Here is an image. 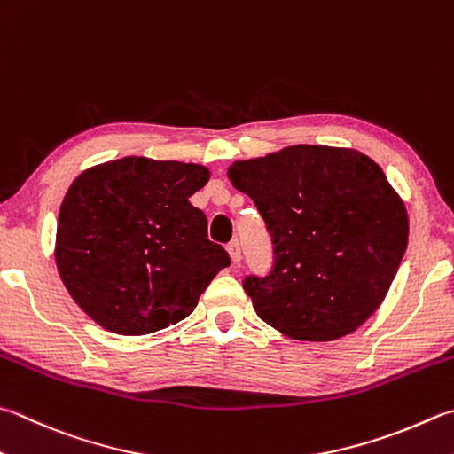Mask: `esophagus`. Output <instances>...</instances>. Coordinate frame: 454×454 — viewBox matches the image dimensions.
Masks as SVG:
<instances>
[{
  "label": "esophagus",
  "instance_id": "esophagus-1",
  "mask_svg": "<svg viewBox=\"0 0 454 454\" xmlns=\"http://www.w3.org/2000/svg\"><path fill=\"white\" fill-rule=\"evenodd\" d=\"M227 251H229L231 261H233L235 264H237L239 261H241V245H239L237 239H233V241H231V243L227 245Z\"/></svg>",
  "mask_w": 454,
  "mask_h": 454
}]
</instances>
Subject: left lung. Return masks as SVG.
Returning <instances> with one entry per match:
<instances>
[{"label":"left lung","instance_id":"left-lung-1","mask_svg":"<svg viewBox=\"0 0 454 454\" xmlns=\"http://www.w3.org/2000/svg\"><path fill=\"white\" fill-rule=\"evenodd\" d=\"M231 184L267 223L275 264L247 277L256 316L294 340L330 341L370 318L407 249L405 205L357 150L288 146L235 161Z\"/></svg>","mask_w":454,"mask_h":454}]
</instances>
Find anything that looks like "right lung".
I'll return each instance as SVG.
<instances>
[{
    "mask_svg": "<svg viewBox=\"0 0 454 454\" xmlns=\"http://www.w3.org/2000/svg\"><path fill=\"white\" fill-rule=\"evenodd\" d=\"M209 169L128 156L82 172L57 221L55 261L73 301L114 333L142 336L184 320L231 264L190 198Z\"/></svg>",
    "mask_w": 454,
    "mask_h": 454,
    "instance_id": "add662e5",
    "label": "right lung"
}]
</instances>
